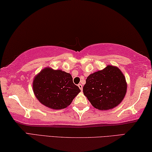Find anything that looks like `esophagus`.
I'll list each match as a JSON object with an SVG mask.
<instances>
[{"instance_id":"34e87169","label":"esophagus","mask_w":152,"mask_h":152,"mask_svg":"<svg viewBox=\"0 0 152 152\" xmlns=\"http://www.w3.org/2000/svg\"><path fill=\"white\" fill-rule=\"evenodd\" d=\"M78 87H79V89H81V91H82V90H83V86H82L81 84H79L78 85Z\"/></svg>"}]
</instances>
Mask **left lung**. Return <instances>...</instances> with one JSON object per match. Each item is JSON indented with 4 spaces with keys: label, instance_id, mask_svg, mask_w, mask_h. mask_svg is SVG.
Wrapping results in <instances>:
<instances>
[{
    "label": "left lung",
    "instance_id": "left-lung-1",
    "mask_svg": "<svg viewBox=\"0 0 152 152\" xmlns=\"http://www.w3.org/2000/svg\"><path fill=\"white\" fill-rule=\"evenodd\" d=\"M127 82L118 66L108 65L105 69L90 74L83 86V94L91 104L99 110L115 107L124 99Z\"/></svg>",
    "mask_w": 152,
    "mask_h": 152
}]
</instances>
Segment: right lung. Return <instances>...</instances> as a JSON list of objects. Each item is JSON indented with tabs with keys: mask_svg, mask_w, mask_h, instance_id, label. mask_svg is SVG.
<instances>
[{
	"mask_svg": "<svg viewBox=\"0 0 152 152\" xmlns=\"http://www.w3.org/2000/svg\"><path fill=\"white\" fill-rule=\"evenodd\" d=\"M33 90L40 103L57 110L68 107L81 91L70 73L48 66L34 76Z\"/></svg>",
	"mask_w": 152,
	"mask_h": 152,
	"instance_id": "1",
	"label": "right lung"
}]
</instances>
